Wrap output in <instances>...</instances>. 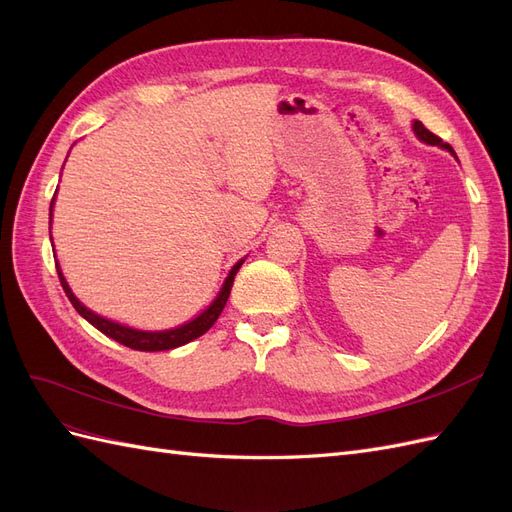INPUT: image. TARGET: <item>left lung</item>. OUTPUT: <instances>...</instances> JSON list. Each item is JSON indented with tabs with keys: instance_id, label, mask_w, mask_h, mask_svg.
I'll return each mask as SVG.
<instances>
[{
	"instance_id": "obj_1",
	"label": "left lung",
	"mask_w": 512,
	"mask_h": 512,
	"mask_svg": "<svg viewBox=\"0 0 512 512\" xmlns=\"http://www.w3.org/2000/svg\"><path fill=\"white\" fill-rule=\"evenodd\" d=\"M412 129H415V134L423 140V142H427V144H438V146H444L447 148V151H451L453 153V148H451V144H447V142H442L436 134H432L430 129H427L421 121H415V125H412ZM455 155V153H453Z\"/></svg>"
}]
</instances>
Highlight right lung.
<instances>
[{
  "mask_svg": "<svg viewBox=\"0 0 512 512\" xmlns=\"http://www.w3.org/2000/svg\"><path fill=\"white\" fill-rule=\"evenodd\" d=\"M53 202H55V197H53ZM53 202H51V212H53ZM242 261L244 259H240L236 266L232 268V272H229V276L225 278L221 293L217 295V300H214L202 312L200 317H195L193 321L180 325V327L166 329V332H140V329H131V327L112 323V321H108V319H104L100 315H95V312H91L89 308H85L76 300V295L72 293L70 285L65 283V278H63V274L59 270V263H57V274H59V280H61V287H63L65 295H68V300L78 310V315L85 317L93 327L100 329L102 334H106L108 338L129 346V349H136V351H170V349H176V346H183V344H187V342H191L195 338H200L202 334H206L208 329L214 325V321L219 319V315H221L225 304H227L229 291H232V285H234V276L240 270Z\"/></svg>",
  "mask_w": 512,
  "mask_h": 512,
  "instance_id": "obj_1",
  "label": "right lung"
}]
</instances>
